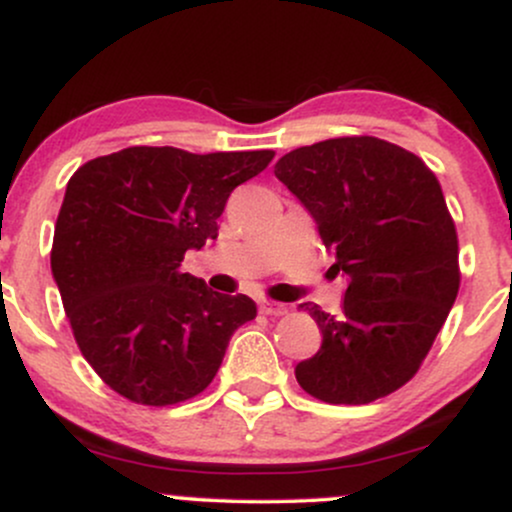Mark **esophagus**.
<instances>
[{
    "mask_svg": "<svg viewBox=\"0 0 512 512\" xmlns=\"http://www.w3.org/2000/svg\"><path fill=\"white\" fill-rule=\"evenodd\" d=\"M260 313H264V315H286V305H281L276 301H262L260 303Z\"/></svg>",
    "mask_w": 512,
    "mask_h": 512,
    "instance_id": "esophagus-1",
    "label": "esophagus"
}]
</instances>
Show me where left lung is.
I'll return each mask as SVG.
<instances>
[{
  "label": "left lung",
  "instance_id": "left-lung-1",
  "mask_svg": "<svg viewBox=\"0 0 512 512\" xmlns=\"http://www.w3.org/2000/svg\"><path fill=\"white\" fill-rule=\"evenodd\" d=\"M274 175L301 199L349 281L342 313L305 308L322 332L296 366L308 395L368 404L416 375L460 289L457 231L433 170L378 137H339L281 156Z\"/></svg>",
  "mask_w": 512,
  "mask_h": 512
}]
</instances>
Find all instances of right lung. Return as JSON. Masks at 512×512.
<instances>
[{
    "label": "right lung",
    "instance_id": "right-lung-1",
    "mask_svg": "<svg viewBox=\"0 0 512 512\" xmlns=\"http://www.w3.org/2000/svg\"><path fill=\"white\" fill-rule=\"evenodd\" d=\"M274 151L190 154L129 146L88 161L64 192L50 267L81 354L117 395L168 407L207 390L252 298L223 296L180 272L216 240L240 182Z\"/></svg>",
    "mask_w": 512,
    "mask_h": 512
}]
</instances>
